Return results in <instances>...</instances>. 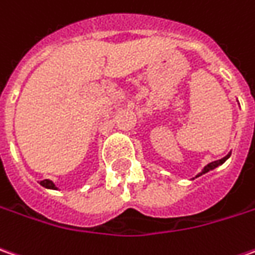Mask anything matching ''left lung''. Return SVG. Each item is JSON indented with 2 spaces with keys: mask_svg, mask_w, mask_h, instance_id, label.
I'll list each match as a JSON object with an SVG mask.
<instances>
[{
  "mask_svg": "<svg viewBox=\"0 0 255 255\" xmlns=\"http://www.w3.org/2000/svg\"><path fill=\"white\" fill-rule=\"evenodd\" d=\"M230 155H232V154L226 155V156H224V158H222V159H219V161H213V162L207 163L206 166H205V168H203V171L200 172V173H199L198 176H200V175H203V173H206V172L212 171V169H215V168H217V166H219V165H222V163H223L224 161H226V159H227V158H229V156H230Z\"/></svg>",
  "mask_w": 255,
  "mask_h": 255,
  "instance_id": "left-lung-1",
  "label": "left lung"
}]
</instances>
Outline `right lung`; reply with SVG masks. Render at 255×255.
Masks as SVG:
<instances>
[{
    "label": "right lung",
    "mask_w": 255,
    "mask_h": 255,
    "mask_svg": "<svg viewBox=\"0 0 255 255\" xmlns=\"http://www.w3.org/2000/svg\"><path fill=\"white\" fill-rule=\"evenodd\" d=\"M40 185L43 186V188H48V189H56V186H55V183L52 182V180L49 179H43L40 180Z\"/></svg>",
    "instance_id": "add662e5"
}]
</instances>
